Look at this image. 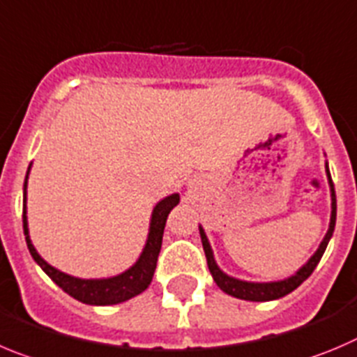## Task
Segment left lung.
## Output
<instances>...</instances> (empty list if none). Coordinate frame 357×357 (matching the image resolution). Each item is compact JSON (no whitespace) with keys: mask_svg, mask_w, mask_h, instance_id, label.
<instances>
[{"mask_svg":"<svg viewBox=\"0 0 357 357\" xmlns=\"http://www.w3.org/2000/svg\"><path fill=\"white\" fill-rule=\"evenodd\" d=\"M326 172H328V178H329V188H331V223H329V230L324 237V241L320 243L319 250L315 251L312 258L308 260L306 266L301 267L292 278L289 280H283V281H274V283H250V281H241V280H235V278L227 276L223 271L219 269L218 264L214 260V255H212L211 250V244L207 241V235H205L204 228L200 227V235H202V244H204V251H205V257H207V266L208 271H211L212 278H214L215 285L219 289L227 292L228 296H234L237 299H244V301H273V299H280V297L287 296L290 294L292 290H296L297 287L310 278V274L315 271L317 264L320 261L322 258L324 251L328 248L329 238H331L333 231H335V223H336V195H335V184L331 181V173H329L328 168V162H326Z\"/></svg>","mask_w":357,"mask_h":357,"instance_id":"8db88e82","label":"left lung"}]
</instances>
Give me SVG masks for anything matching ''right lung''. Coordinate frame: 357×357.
Here are the masks:
<instances>
[{
    "mask_svg": "<svg viewBox=\"0 0 357 357\" xmlns=\"http://www.w3.org/2000/svg\"><path fill=\"white\" fill-rule=\"evenodd\" d=\"M29 172V168H28ZM28 181V175H26ZM26 181H24V208H22V228H24L26 235V244L28 250L37 261L38 266L44 269V273L51 278L63 292L72 296L74 299L81 301L84 305H93V306H107V305H119L123 301L130 299V297L138 296L152 281L153 271L157 266V257L161 251L162 244V234H165L166 219H168L169 211L178 204V195H172L165 200H161L155 205L152 212V221H150V231H149V241L145 244L142 257L138 261L130 267L126 273L119 274L114 278H106V280H79V278L68 276V274L61 273V271L54 269L49 266L47 261L37 253L33 248L31 241H29L28 234V218H26Z\"/></svg>",
    "mask_w": 357,
    "mask_h": 357,
    "instance_id": "1",
    "label": "right lung"
}]
</instances>
